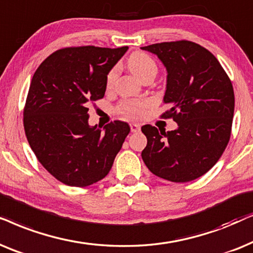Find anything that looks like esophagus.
<instances>
[{
  "label": "esophagus",
  "instance_id": "1",
  "mask_svg": "<svg viewBox=\"0 0 253 253\" xmlns=\"http://www.w3.org/2000/svg\"><path fill=\"white\" fill-rule=\"evenodd\" d=\"M130 130H132L133 133H137L140 130V125L139 124H130Z\"/></svg>",
  "mask_w": 253,
  "mask_h": 253
}]
</instances>
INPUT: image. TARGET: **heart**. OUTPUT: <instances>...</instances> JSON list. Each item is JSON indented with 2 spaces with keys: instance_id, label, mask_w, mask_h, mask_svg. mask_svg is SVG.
I'll return each mask as SVG.
<instances>
[{
  "instance_id": "obj_1",
  "label": "heart",
  "mask_w": 253,
  "mask_h": 253,
  "mask_svg": "<svg viewBox=\"0 0 253 253\" xmlns=\"http://www.w3.org/2000/svg\"><path fill=\"white\" fill-rule=\"evenodd\" d=\"M128 67L137 79L142 81L144 77L157 74V65L150 55L143 52H135L128 58ZM117 76V68L114 67L107 73L106 85L112 86ZM150 105L147 100H126L119 106V112L129 118H136L144 112V110Z\"/></svg>"
}]
</instances>
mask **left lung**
Masks as SVG:
<instances>
[{"mask_svg":"<svg viewBox=\"0 0 253 253\" xmlns=\"http://www.w3.org/2000/svg\"><path fill=\"white\" fill-rule=\"evenodd\" d=\"M141 48L156 54L167 68L163 102L170 109L162 118H172L178 125L169 132L142 126L147 146L141 156L163 179H197L216 164L230 139L235 109L231 81L210 50L188 40Z\"/></svg>","mask_w":253,"mask_h":253,"instance_id":"obj_1","label":"left lung"}]
</instances>
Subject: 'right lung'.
Returning a JSON list of instances; mask_svg holds the SVG:
<instances>
[{
    "label": "right lung",
    "instance_id": "right-lung-1",
    "mask_svg": "<svg viewBox=\"0 0 253 253\" xmlns=\"http://www.w3.org/2000/svg\"><path fill=\"white\" fill-rule=\"evenodd\" d=\"M128 46L66 47L36 70L24 107L26 139L42 166L68 186L85 187L110 172L129 126H90L89 104L102 99L107 73Z\"/></svg>",
    "mask_w": 253,
    "mask_h": 253
}]
</instances>
